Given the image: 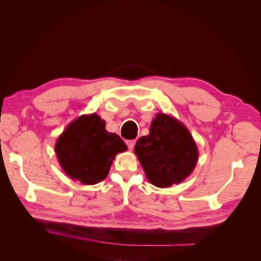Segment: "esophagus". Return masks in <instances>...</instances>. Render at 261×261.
<instances>
[{
  "mask_svg": "<svg viewBox=\"0 0 261 261\" xmlns=\"http://www.w3.org/2000/svg\"><path fill=\"white\" fill-rule=\"evenodd\" d=\"M135 144H136V140H127V141H126V145H127L129 150L134 149V146H135Z\"/></svg>",
  "mask_w": 261,
  "mask_h": 261,
  "instance_id": "34e87169",
  "label": "esophagus"
}]
</instances>
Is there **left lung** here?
I'll use <instances>...</instances> for the list:
<instances>
[{
    "label": "left lung",
    "mask_w": 261,
    "mask_h": 261,
    "mask_svg": "<svg viewBox=\"0 0 261 261\" xmlns=\"http://www.w3.org/2000/svg\"><path fill=\"white\" fill-rule=\"evenodd\" d=\"M135 154L147 179L160 188L181 183L198 161L192 134L183 123L165 113L155 115L149 135L141 136L136 143Z\"/></svg>",
    "instance_id": "left-lung-1"
}]
</instances>
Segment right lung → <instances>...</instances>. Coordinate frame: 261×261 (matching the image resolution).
<instances>
[{"label": "right lung", "mask_w": 261, "mask_h": 261, "mask_svg": "<svg viewBox=\"0 0 261 261\" xmlns=\"http://www.w3.org/2000/svg\"><path fill=\"white\" fill-rule=\"evenodd\" d=\"M54 149L61 168L70 178L94 185L108 176L115 155L127 147L116 134L106 129L105 120L92 113L70 123Z\"/></svg>", "instance_id": "add662e5"}]
</instances>
